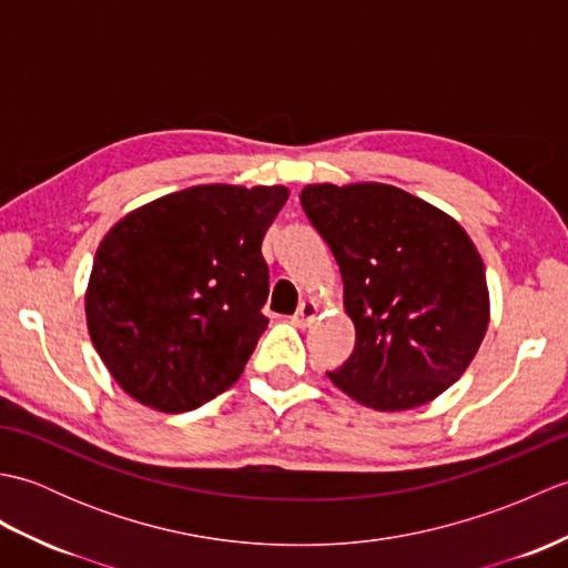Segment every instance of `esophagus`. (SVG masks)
<instances>
[{
  "label": "esophagus",
  "instance_id": "34e87169",
  "mask_svg": "<svg viewBox=\"0 0 568 568\" xmlns=\"http://www.w3.org/2000/svg\"><path fill=\"white\" fill-rule=\"evenodd\" d=\"M317 312H320V307H317L315 300H303V303L297 305L295 315L291 320H293L295 327H310V324L317 320Z\"/></svg>",
  "mask_w": 568,
  "mask_h": 568
}]
</instances>
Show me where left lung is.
<instances>
[{
    "label": "left lung",
    "instance_id": "1",
    "mask_svg": "<svg viewBox=\"0 0 568 568\" xmlns=\"http://www.w3.org/2000/svg\"><path fill=\"white\" fill-rule=\"evenodd\" d=\"M356 327L336 388L378 413L432 403L464 376L490 322L486 265L454 216L385 183L305 185Z\"/></svg>",
    "mask_w": 568,
    "mask_h": 568
}]
</instances>
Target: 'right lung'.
<instances>
[{
  "label": "right lung",
  "mask_w": 568,
  "mask_h": 568,
  "mask_svg": "<svg viewBox=\"0 0 568 568\" xmlns=\"http://www.w3.org/2000/svg\"><path fill=\"white\" fill-rule=\"evenodd\" d=\"M285 185H195L122 216L100 241L84 317L126 395L187 413L239 381L268 327L261 241Z\"/></svg>",
  "instance_id": "1"
}]
</instances>
